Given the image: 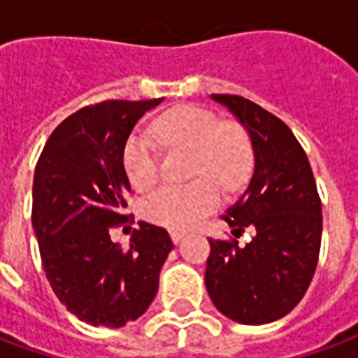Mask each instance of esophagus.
I'll use <instances>...</instances> for the list:
<instances>
[{
    "instance_id": "34e87169",
    "label": "esophagus",
    "mask_w": 358,
    "mask_h": 358,
    "mask_svg": "<svg viewBox=\"0 0 358 358\" xmlns=\"http://www.w3.org/2000/svg\"><path fill=\"white\" fill-rule=\"evenodd\" d=\"M187 236V232H180V230H171V238L174 243H180Z\"/></svg>"
}]
</instances>
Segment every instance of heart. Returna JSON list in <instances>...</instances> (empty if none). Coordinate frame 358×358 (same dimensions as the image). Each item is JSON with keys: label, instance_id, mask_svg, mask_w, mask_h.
<instances>
[{"label": "heart", "instance_id": "obj_1", "mask_svg": "<svg viewBox=\"0 0 358 358\" xmlns=\"http://www.w3.org/2000/svg\"><path fill=\"white\" fill-rule=\"evenodd\" d=\"M153 132L164 148L194 149V176L186 186H164L143 201V217L172 230H189L220 199L217 182L234 192L243 184L251 169V143L245 130L226 122L217 113L182 105L166 110L153 122ZM126 176L136 189H149L159 180V155L153 143L134 136L122 153Z\"/></svg>", "mask_w": 358, "mask_h": 358}]
</instances>
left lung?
Masks as SVG:
<instances>
[{"instance_id":"obj_1","label":"left lung","mask_w":358,"mask_h":358,"mask_svg":"<svg viewBox=\"0 0 358 358\" xmlns=\"http://www.w3.org/2000/svg\"><path fill=\"white\" fill-rule=\"evenodd\" d=\"M210 99L238 118L253 148L248 189L224 220L240 234L249 226L255 236L245 245L210 238L205 285L213 305L234 322H274L295 308L315 276L322 203L305 151L280 118L240 95Z\"/></svg>"}]
</instances>
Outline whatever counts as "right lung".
<instances>
[{
	"instance_id": "add662e5",
	"label": "right lung",
	"mask_w": 358,
	"mask_h": 358,
	"mask_svg": "<svg viewBox=\"0 0 358 358\" xmlns=\"http://www.w3.org/2000/svg\"><path fill=\"white\" fill-rule=\"evenodd\" d=\"M164 99L103 101L76 110L53 130L38 159L32 228L51 289L90 326L120 328L140 318L159 289L172 251L164 228L141 222L128 248L109 230L126 222V141Z\"/></svg>"
}]
</instances>
